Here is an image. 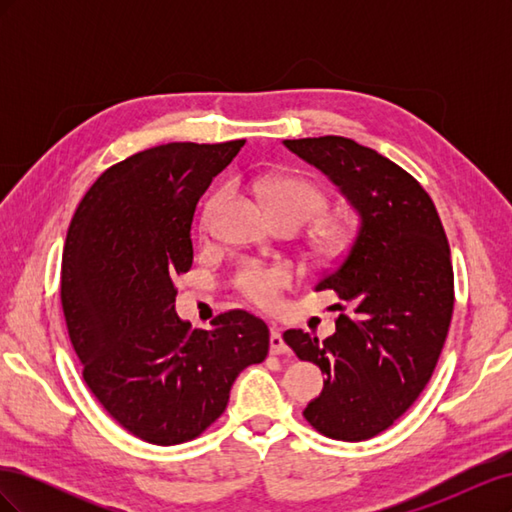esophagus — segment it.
<instances>
[{"label": "esophagus", "mask_w": 512, "mask_h": 512, "mask_svg": "<svg viewBox=\"0 0 512 512\" xmlns=\"http://www.w3.org/2000/svg\"><path fill=\"white\" fill-rule=\"evenodd\" d=\"M271 352H273V354H284V352H288V346H286V342H284L282 331L277 329V327L271 329Z\"/></svg>", "instance_id": "34e87169"}]
</instances>
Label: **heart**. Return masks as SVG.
Returning <instances> with one entry per match:
<instances>
[{
    "instance_id": "1",
    "label": "heart",
    "mask_w": 512,
    "mask_h": 512,
    "mask_svg": "<svg viewBox=\"0 0 512 512\" xmlns=\"http://www.w3.org/2000/svg\"><path fill=\"white\" fill-rule=\"evenodd\" d=\"M252 188L267 205L273 218L280 224L303 226L327 207V198L312 181L294 175H258L252 179ZM226 190H215L203 209V228H209L215 213L224 205ZM352 241V230L344 224H327L318 232V245L327 254H342ZM292 269L286 265H258L250 262L237 273V288L247 299L260 307H273L280 301L282 288L290 286Z\"/></svg>"
}]
</instances>
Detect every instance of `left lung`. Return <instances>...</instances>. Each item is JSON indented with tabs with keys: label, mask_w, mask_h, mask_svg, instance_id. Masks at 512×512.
Wrapping results in <instances>:
<instances>
[{
	"label": "left lung",
	"mask_w": 512,
	"mask_h": 512,
	"mask_svg": "<svg viewBox=\"0 0 512 512\" xmlns=\"http://www.w3.org/2000/svg\"><path fill=\"white\" fill-rule=\"evenodd\" d=\"M322 170L359 213L346 252L316 290L344 303L335 333L290 329L284 342L316 363L322 393L303 410L322 436L361 442L389 429L423 393L453 316V267L436 205L404 168L344 136L284 141Z\"/></svg>",
	"instance_id": "obj_1"
}]
</instances>
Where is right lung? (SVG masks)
<instances>
[{"instance_id": "obj_1", "label": "right lung", "mask_w": 512, "mask_h": 512, "mask_svg": "<svg viewBox=\"0 0 512 512\" xmlns=\"http://www.w3.org/2000/svg\"><path fill=\"white\" fill-rule=\"evenodd\" d=\"M245 141L168 143L106 168L76 207L61 258V307L83 380L115 421L149 444L194 440L230 386L267 359L269 329L230 309L211 331L175 312L192 269V220Z\"/></svg>"}]
</instances>
